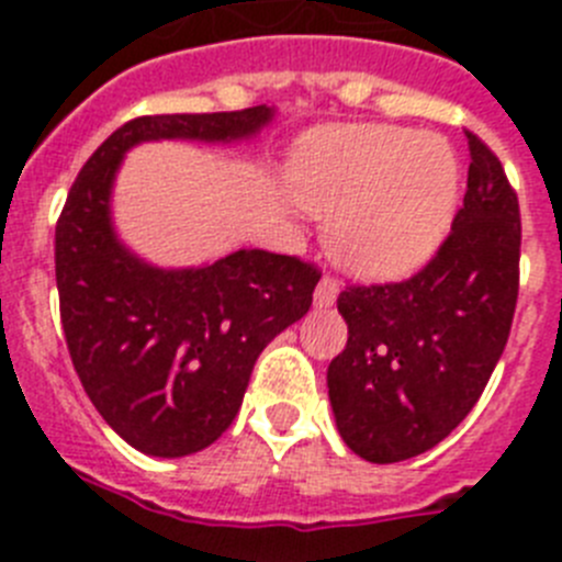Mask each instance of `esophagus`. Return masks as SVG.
Wrapping results in <instances>:
<instances>
[{
    "label": "esophagus",
    "mask_w": 562,
    "mask_h": 562,
    "mask_svg": "<svg viewBox=\"0 0 562 562\" xmlns=\"http://www.w3.org/2000/svg\"><path fill=\"white\" fill-rule=\"evenodd\" d=\"M337 292H340V281L331 276L321 278V284L315 290V304L317 306H331L337 301Z\"/></svg>",
    "instance_id": "1"
}]
</instances>
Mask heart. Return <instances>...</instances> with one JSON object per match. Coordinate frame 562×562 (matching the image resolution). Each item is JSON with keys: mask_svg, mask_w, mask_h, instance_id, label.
I'll return each instance as SVG.
<instances>
[{"mask_svg": "<svg viewBox=\"0 0 562 562\" xmlns=\"http://www.w3.org/2000/svg\"><path fill=\"white\" fill-rule=\"evenodd\" d=\"M295 200L329 220V250L362 278L419 270L448 236L459 160L439 134L340 126L306 134L292 157Z\"/></svg>", "mask_w": 562, "mask_h": 562, "instance_id": "obj_1", "label": "heart"}]
</instances>
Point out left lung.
<instances>
[{"instance_id": "left-lung-1", "label": "left lung", "mask_w": 562, "mask_h": 562, "mask_svg": "<svg viewBox=\"0 0 562 562\" xmlns=\"http://www.w3.org/2000/svg\"><path fill=\"white\" fill-rule=\"evenodd\" d=\"M464 207L428 265L405 281L349 284L337 310L346 349L329 362L342 441L374 464L436 448L486 389L513 329L520 207L504 166L467 132Z\"/></svg>"}]
</instances>
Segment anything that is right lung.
Segmentation results:
<instances>
[{
    "label": "right lung",
    "mask_w": 562,
    "mask_h": 562,
    "mask_svg": "<svg viewBox=\"0 0 562 562\" xmlns=\"http://www.w3.org/2000/svg\"><path fill=\"white\" fill-rule=\"evenodd\" d=\"M270 117L267 106L134 117L78 171L56 222L69 357L98 414L140 453H200L231 428L258 355L310 312L321 270L267 250H238L196 270L148 267L112 231L114 171L143 140L227 143Z\"/></svg>",
    "instance_id": "right-lung-1"
}]
</instances>
